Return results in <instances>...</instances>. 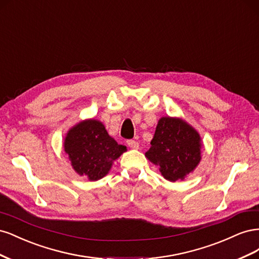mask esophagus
Returning <instances> with one entry per match:
<instances>
[{"label": "esophagus", "mask_w": 259, "mask_h": 259, "mask_svg": "<svg viewBox=\"0 0 259 259\" xmlns=\"http://www.w3.org/2000/svg\"><path fill=\"white\" fill-rule=\"evenodd\" d=\"M127 145H128V147H131L132 149H138V148H139V144L136 142V140H133V139L127 140Z\"/></svg>", "instance_id": "34e87169"}]
</instances>
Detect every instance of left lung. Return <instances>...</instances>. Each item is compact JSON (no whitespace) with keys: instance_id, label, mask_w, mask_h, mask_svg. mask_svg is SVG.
Here are the masks:
<instances>
[{"instance_id":"obj_1","label":"left lung","mask_w":259,"mask_h":259,"mask_svg":"<svg viewBox=\"0 0 259 259\" xmlns=\"http://www.w3.org/2000/svg\"><path fill=\"white\" fill-rule=\"evenodd\" d=\"M150 144L146 156L169 182L184 180L201 161L199 133L178 117H161Z\"/></svg>"}]
</instances>
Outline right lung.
<instances>
[{
    "label": "right lung",
    "mask_w": 259,
    "mask_h": 259,
    "mask_svg": "<svg viewBox=\"0 0 259 259\" xmlns=\"http://www.w3.org/2000/svg\"><path fill=\"white\" fill-rule=\"evenodd\" d=\"M73 169L80 176L98 180L110 170L113 161L126 151L109 136L100 121L85 120L69 130L64 143Z\"/></svg>",
    "instance_id": "obj_1"
}]
</instances>
